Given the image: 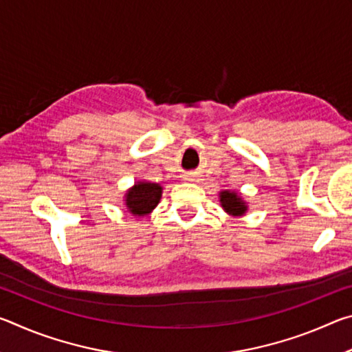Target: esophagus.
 Instances as JSON below:
<instances>
[{
	"label": "esophagus",
	"instance_id": "1",
	"mask_svg": "<svg viewBox=\"0 0 352 352\" xmlns=\"http://www.w3.org/2000/svg\"><path fill=\"white\" fill-rule=\"evenodd\" d=\"M188 180H189V182H195V178H188Z\"/></svg>",
	"mask_w": 352,
	"mask_h": 352
}]
</instances>
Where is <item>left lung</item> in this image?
Listing matches in <instances>:
<instances>
[{
    "label": "left lung",
    "mask_w": 352,
    "mask_h": 352,
    "mask_svg": "<svg viewBox=\"0 0 352 352\" xmlns=\"http://www.w3.org/2000/svg\"><path fill=\"white\" fill-rule=\"evenodd\" d=\"M219 201H220V206L223 208V211L226 214H230L231 217L245 216L248 211V204L243 200V197L239 192H236V190H230V189L220 190Z\"/></svg>",
    "instance_id": "8db88e82"
}]
</instances>
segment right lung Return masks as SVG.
<instances>
[{
  "label": "right lung",
  "instance_id": "right-lung-1",
  "mask_svg": "<svg viewBox=\"0 0 352 352\" xmlns=\"http://www.w3.org/2000/svg\"><path fill=\"white\" fill-rule=\"evenodd\" d=\"M162 195L163 186L160 183L138 180L124 194V205L132 216L144 217L158 206Z\"/></svg>",
  "mask_w": 352,
  "mask_h": 352
}]
</instances>
